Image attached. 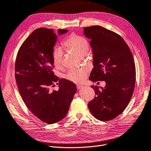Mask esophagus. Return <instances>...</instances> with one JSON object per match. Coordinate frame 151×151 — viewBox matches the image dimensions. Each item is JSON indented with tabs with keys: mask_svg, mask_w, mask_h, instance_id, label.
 <instances>
[{
	"mask_svg": "<svg viewBox=\"0 0 151 151\" xmlns=\"http://www.w3.org/2000/svg\"><path fill=\"white\" fill-rule=\"evenodd\" d=\"M76 88H77L78 90H80V89H81V88H83V86L80 85H76Z\"/></svg>",
	"mask_w": 151,
	"mask_h": 151,
	"instance_id": "1",
	"label": "esophagus"
}]
</instances>
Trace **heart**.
Segmentation results:
<instances>
[{"label":"heart","instance_id":"heart-1","mask_svg":"<svg viewBox=\"0 0 151 151\" xmlns=\"http://www.w3.org/2000/svg\"><path fill=\"white\" fill-rule=\"evenodd\" d=\"M65 49L75 52L81 57H85L88 53L90 45L85 38L80 35L72 33L67 37L63 43ZM63 52L60 48H55L52 53L53 63L56 68H62L63 66ZM88 74L86 68H72L66 75V78L68 80L79 83L85 81Z\"/></svg>","mask_w":151,"mask_h":151}]
</instances>
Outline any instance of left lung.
<instances>
[{
    "instance_id": "8db88e82",
    "label": "left lung",
    "mask_w": 151,
    "mask_h": 151,
    "mask_svg": "<svg viewBox=\"0 0 151 151\" xmlns=\"http://www.w3.org/2000/svg\"><path fill=\"white\" fill-rule=\"evenodd\" d=\"M90 40L93 66L90 80L104 81L99 90L91 86L96 96L88 103L94 117L108 121L121 114L132 98L136 82V66L130 48L116 33L99 25L83 28Z\"/></svg>"
}]
</instances>
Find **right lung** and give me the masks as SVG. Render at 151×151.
Here are the masks:
<instances>
[{
	"instance_id": "right-lung-1",
	"label": "right lung",
	"mask_w": 151,
	"mask_h": 151,
	"mask_svg": "<svg viewBox=\"0 0 151 151\" xmlns=\"http://www.w3.org/2000/svg\"><path fill=\"white\" fill-rule=\"evenodd\" d=\"M68 30H58V35ZM57 35L53 29L40 28L22 43L17 55L15 80L27 107L39 119L53 124L63 119L76 93L75 83L54 75L52 53ZM59 84L58 91L49 88Z\"/></svg>"
}]
</instances>
